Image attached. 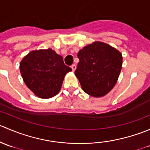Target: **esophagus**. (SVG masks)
<instances>
[{
    "mask_svg": "<svg viewBox=\"0 0 150 150\" xmlns=\"http://www.w3.org/2000/svg\"><path fill=\"white\" fill-rule=\"evenodd\" d=\"M71 68H72V71H73V72H74V71L75 70V69H76V65H75V64H73L72 66H71Z\"/></svg>",
    "mask_w": 150,
    "mask_h": 150,
    "instance_id": "34e87169",
    "label": "esophagus"
}]
</instances>
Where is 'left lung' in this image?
<instances>
[{"mask_svg":"<svg viewBox=\"0 0 150 150\" xmlns=\"http://www.w3.org/2000/svg\"><path fill=\"white\" fill-rule=\"evenodd\" d=\"M80 62L75 72L83 90L94 97L108 93L117 83L122 64L120 51L96 41L78 53Z\"/></svg>","mask_w":150,"mask_h":150,"instance_id":"8db88e82","label":"left lung"}]
</instances>
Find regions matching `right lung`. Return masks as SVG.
Here are the masks:
<instances>
[{"label": "right lung", "mask_w": 150, "mask_h": 150, "mask_svg": "<svg viewBox=\"0 0 150 150\" xmlns=\"http://www.w3.org/2000/svg\"><path fill=\"white\" fill-rule=\"evenodd\" d=\"M19 68L26 86L42 99L56 96L65 75L72 71L64 64L62 57L51 48L30 52L21 61Z\"/></svg>", "instance_id": "obj_1"}]
</instances>
